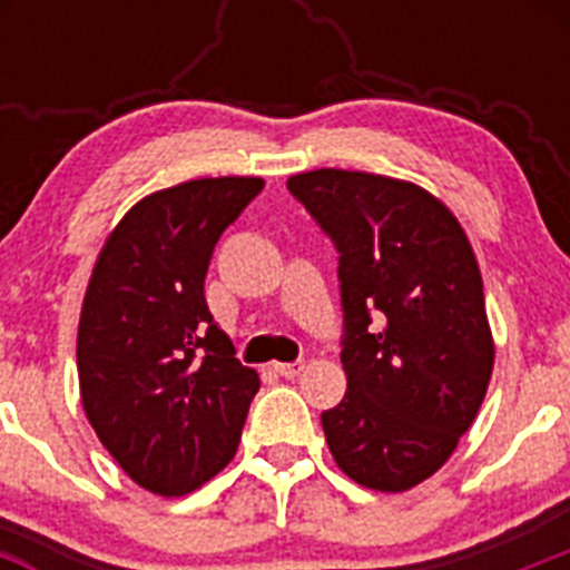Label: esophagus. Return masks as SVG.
I'll list each match as a JSON object with an SVG mask.
<instances>
[{"instance_id":"esophagus-1","label":"esophagus","mask_w":570,"mask_h":570,"mask_svg":"<svg viewBox=\"0 0 570 570\" xmlns=\"http://www.w3.org/2000/svg\"><path fill=\"white\" fill-rule=\"evenodd\" d=\"M302 371H305V362H302V360L279 362V365H276V374L285 376V380H296V376H299Z\"/></svg>"}]
</instances>
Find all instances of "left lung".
<instances>
[{
    "instance_id": "8db88e82",
    "label": "left lung",
    "mask_w": 570,
    "mask_h": 570,
    "mask_svg": "<svg viewBox=\"0 0 570 570\" xmlns=\"http://www.w3.org/2000/svg\"><path fill=\"white\" fill-rule=\"evenodd\" d=\"M340 254L347 391L322 411L336 465L374 491L440 471L493 371L476 256L456 216L391 176L320 168L288 179Z\"/></svg>"
}]
</instances>
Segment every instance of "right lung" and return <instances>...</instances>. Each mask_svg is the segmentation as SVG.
<instances>
[{"instance_id": "1", "label": "right lung", "mask_w": 570, "mask_h": 570, "mask_svg": "<svg viewBox=\"0 0 570 570\" xmlns=\"http://www.w3.org/2000/svg\"><path fill=\"white\" fill-rule=\"evenodd\" d=\"M262 188L259 176H219L145 196L108 236L85 291V414L119 468L159 497L190 493L234 460L259 391L210 316L205 274Z\"/></svg>"}]
</instances>
